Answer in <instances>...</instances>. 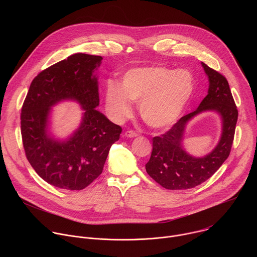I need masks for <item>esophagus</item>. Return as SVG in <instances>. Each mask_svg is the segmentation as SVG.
Segmentation results:
<instances>
[{
  "label": "esophagus",
  "mask_w": 257,
  "mask_h": 257,
  "mask_svg": "<svg viewBox=\"0 0 257 257\" xmlns=\"http://www.w3.org/2000/svg\"><path fill=\"white\" fill-rule=\"evenodd\" d=\"M125 135H126L127 137H130V138H132V137H135V136H137L138 134H137L135 131H133V130H127V131L125 132Z\"/></svg>",
  "instance_id": "esophagus-1"
}]
</instances>
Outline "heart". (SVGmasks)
Masks as SVG:
<instances>
[{
    "label": "heart",
    "mask_w": 257,
    "mask_h": 257,
    "mask_svg": "<svg viewBox=\"0 0 257 257\" xmlns=\"http://www.w3.org/2000/svg\"><path fill=\"white\" fill-rule=\"evenodd\" d=\"M193 88V77L186 70L163 66L135 68L125 73L121 87L114 82L107 84L105 109L115 121L121 122L132 114L129 100L139 102V114L146 124L166 128L184 111Z\"/></svg>",
    "instance_id": "b5f03b06"
}]
</instances>
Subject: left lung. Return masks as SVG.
I'll use <instances>...</instances> for the list:
<instances>
[{"instance_id":"1","label":"left lung","mask_w":257,"mask_h":257,"mask_svg":"<svg viewBox=\"0 0 257 257\" xmlns=\"http://www.w3.org/2000/svg\"><path fill=\"white\" fill-rule=\"evenodd\" d=\"M208 76V93L196 111L180 118L166 133L153 138V152L145 165L148 174L170 190L194 188L209 179L228 159L235 135L238 109L228 80L221 73L201 63ZM203 110H215L222 116L223 133L217 148L204 158L196 159L181 149L186 123Z\"/></svg>"}]
</instances>
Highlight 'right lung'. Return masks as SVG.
I'll list each match as a JSON object with an SVG mask.
<instances>
[{
  "label": "right lung",
  "instance_id": "obj_1",
  "mask_svg": "<svg viewBox=\"0 0 257 257\" xmlns=\"http://www.w3.org/2000/svg\"><path fill=\"white\" fill-rule=\"evenodd\" d=\"M102 58L74 54L40 72L32 80L21 108V136L26 159L49 184L82 190L101 174L122 128L94 107L99 103L92 73ZM62 99H75L85 108L81 127L67 142L48 137L49 107Z\"/></svg>",
  "mask_w": 257,
  "mask_h": 257
}]
</instances>
